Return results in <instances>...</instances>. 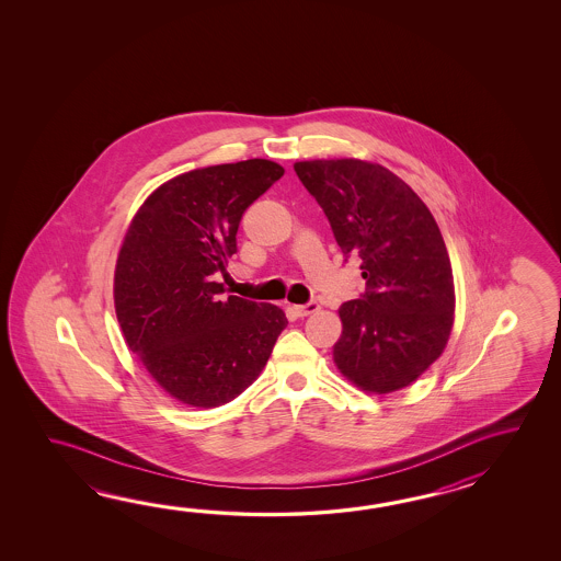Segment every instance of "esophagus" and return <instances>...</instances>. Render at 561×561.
Masks as SVG:
<instances>
[{
	"mask_svg": "<svg viewBox=\"0 0 561 561\" xmlns=\"http://www.w3.org/2000/svg\"><path fill=\"white\" fill-rule=\"evenodd\" d=\"M319 309H321V305H319V302H314V300H310L307 305H295V307H293V310L297 312V317H300V319H305V317H309V314L319 312Z\"/></svg>",
	"mask_w": 561,
	"mask_h": 561,
	"instance_id": "esophagus-1",
	"label": "esophagus"
}]
</instances>
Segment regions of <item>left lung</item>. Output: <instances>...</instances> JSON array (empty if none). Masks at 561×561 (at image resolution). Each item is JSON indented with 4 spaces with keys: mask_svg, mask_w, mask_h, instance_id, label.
I'll use <instances>...</instances> for the list:
<instances>
[{
    "mask_svg": "<svg viewBox=\"0 0 561 561\" xmlns=\"http://www.w3.org/2000/svg\"><path fill=\"white\" fill-rule=\"evenodd\" d=\"M295 172L321 204L367 288L339 309L336 369L365 393L405 389L442 357L455 319L451 261L430 208L389 168L357 158L302 160Z\"/></svg>",
    "mask_w": 561,
    "mask_h": 561,
    "instance_id": "8db88e82",
    "label": "left lung"
}]
</instances>
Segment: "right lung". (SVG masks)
Segmentation results:
<instances>
[{"label":"right lung","mask_w":561,"mask_h":561,"mask_svg":"<svg viewBox=\"0 0 561 561\" xmlns=\"http://www.w3.org/2000/svg\"><path fill=\"white\" fill-rule=\"evenodd\" d=\"M285 174L273 160L194 168L160 184L119 247L114 309L124 341L170 397L213 409L264 369L285 310L230 295L215 273L237 252L240 218Z\"/></svg>","instance_id":"right-lung-1"}]
</instances>
